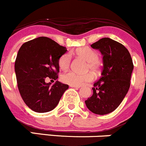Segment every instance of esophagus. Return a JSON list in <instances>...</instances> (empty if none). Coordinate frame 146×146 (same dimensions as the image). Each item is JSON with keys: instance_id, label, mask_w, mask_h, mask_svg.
I'll list each match as a JSON object with an SVG mask.
<instances>
[{"instance_id": "34e87169", "label": "esophagus", "mask_w": 146, "mask_h": 146, "mask_svg": "<svg viewBox=\"0 0 146 146\" xmlns=\"http://www.w3.org/2000/svg\"><path fill=\"white\" fill-rule=\"evenodd\" d=\"M70 87H74V88H80V86H76V85H70Z\"/></svg>"}]
</instances>
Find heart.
Segmentation results:
<instances>
[{"mask_svg":"<svg viewBox=\"0 0 146 146\" xmlns=\"http://www.w3.org/2000/svg\"><path fill=\"white\" fill-rule=\"evenodd\" d=\"M73 54L80 56L87 61V67L90 69L94 73H98L100 69V62L98 60L99 55L96 51L88 46H83L77 48L73 51ZM72 61V56L70 54L66 53L62 55L59 59V66L62 70H66L69 67ZM62 81L69 85L80 86L86 82L92 81L94 75L92 73L89 72L87 74H80L75 72H69L65 73L61 77Z\"/></svg>","mask_w":146,"mask_h":146,"instance_id":"1","label":"heart"}]
</instances>
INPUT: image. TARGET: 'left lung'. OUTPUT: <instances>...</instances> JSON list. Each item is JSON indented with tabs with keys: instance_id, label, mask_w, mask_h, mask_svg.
<instances>
[{
	"instance_id": "obj_1",
	"label": "left lung",
	"mask_w": 146,
	"mask_h": 146,
	"mask_svg": "<svg viewBox=\"0 0 146 146\" xmlns=\"http://www.w3.org/2000/svg\"><path fill=\"white\" fill-rule=\"evenodd\" d=\"M91 46L102 55L101 77L95 82L93 94L85 100L87 108L97 115H106L120 105L130 88L133 64L128 50L117 41L102 38Z\"/></svg>"
}]
</instances>
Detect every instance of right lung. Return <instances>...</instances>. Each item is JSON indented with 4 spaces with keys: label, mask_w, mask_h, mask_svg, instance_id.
Returning <instances> with one entry per match:
<instances>
[{
    "label": "right lung",
    "mask_w": 146,
    "mask_h": 146,
    "mask_svg": "<svg viewBox=\"0 0 146 146\" xmlns=\"http://www.w3.org/2000/svg\"><path fill=\"white\" fill-rule=\"evenodd\" d=\"M66 47L45 36L24 43L15 62L18 87L22 99L36 112L52 110L59 103L68 84L56 81L46 83V77L56 80L59 72V59L66 52Z\"/></svg>",
    "instance_id": "1"
}]
</instances>
